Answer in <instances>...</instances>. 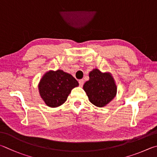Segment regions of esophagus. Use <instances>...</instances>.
Listing matches in <instances>:
<instances>
[{
    "instance_id": "esophagus-1",
    "label": "esophagus",
    "mask_w": 157,
    "mask_h": 157,
    "mask_svg": "<svg viewBox=\"0 0 157 157\" xmlns=\"http://www.w3.org/2000/svg\"><path fill=\"white\" fill-rule=\"evenodd\" d=\"M78 83H79V86L82 87L84 84V80H83V79H81V80L78 81Z\"/></svg>"
}]
</instances>
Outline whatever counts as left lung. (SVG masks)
Returning a JSON list of instances; mask_svg holds the SVG:
<instances>
[{"label":"left lung","instance_id":"obj_1","mask_svg":"<svg viewBox=\"0 0 157 157\" xmlns=\"http://www.w3.org/2000/svg\"><path fill=\"white\" fill-rule=\"evenodd\" d=\"M90 79L83 85V90L90 102L97 107H104L116 97L117 87L110 73H103L94 69L89 74Z\"/></svg>","mask_w":157,"mask_h":157}]
</instances>
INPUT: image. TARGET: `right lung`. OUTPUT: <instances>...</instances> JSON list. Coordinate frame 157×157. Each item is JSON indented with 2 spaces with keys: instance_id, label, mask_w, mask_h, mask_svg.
I'll list each match as a JSON object with an SVG mask.
<instances>
[{
  "instance_id": "1",
  "label": "right lung",
  "mask_w": 157,
  "mask_h": 157,
  "mask_svg": "<svg viewBox=\"0 0 157 157\" xmlns=\"http://www.w3.org/2000/svg\"><path fill=\"white\" fill-rule=\"evenodd\" d=\"M77 86L78 81L71 74L61 70H50L40 79L38 90L47 105L56 108L65 102L71 90Z\"/></svg>"
}]
</instances>
